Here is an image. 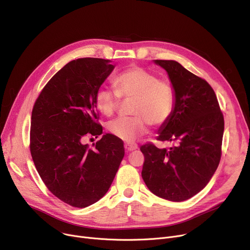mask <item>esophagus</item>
<instances>
[{"instance_id":"esophagus-1","label":"esophagus","mask_w":250,"mask_h":250,"mask_svg":"<svg viewBox=\"0 0 250 250\" xmlns=\"http://www.w3.org/2000/svg\"><path fill=\"white\" fill-rule=\"evenodd\" d=\"M125 149L126 151H134L138 149V145L137 144H133V143H126L125 144Z\"/></svg>"}]
</instances>
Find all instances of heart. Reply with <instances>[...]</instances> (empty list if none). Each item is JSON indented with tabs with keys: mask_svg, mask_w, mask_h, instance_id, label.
<instances>
[{
	"mask_svg": "<svg viewBox=\"0 0 250 250\" xmlns=\"http://www.w3.org/2000/svg\"><path fill=\"white\" fill-rule=\"evenodd\" d=\"M116 90L102 86L95 95V103L105 116L112 115L121 102V97L133 100L128 118H116L107 125L116 138L132 142L145 135L149 125L159 126L171 116L175 104L174 89L168 80L140 67H130L114 78Z\"/></svg>",
	"mask_w": 250,
	"mask_h": 250,
	"instance_id": "heart-1",
	"label": "heart"
}]
</instances>
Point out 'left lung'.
I'll return each mask as SVG.
<instances>
[{"instance_id":"left-lung-1","label":"left lung","mask_w":250,"mask_h":250,"mask_svg":"<svg viewBox=\"0 0 250 250\" xmlns=\"http://www.w3.org/2000/svg\"><path fill=\"white\" fill-rule=\"evenodd\" d=\"M154 62L167 72L175 93L174 109L160 126L158 140L173 142L175 146L168 150L153 144L142 146V177L157 196L182 202L200 192L218 168L224 117L206 80L175 61Z\"/></svg>"}]
</instances>
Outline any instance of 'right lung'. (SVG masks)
<instances>
[{
    "label": "right lung",
    "instance_id": "1",
    "mask_svg": "<svg viewBox=\"0 0 250 250\" xmlns=\"http://www.w3.org/2000/svg\"><path fill=\"white\" fill-rule=\"evenodd\" d=\"M113 69L109 60H74L47 82L32 109L30 152L37 172L52 194L72 207L98 202L125 156L122 140L110 134L93 148L83 143L102 134L95 95Z\"/></svg>",
    "mask_w": 250,
    "mask_h": 250
}]
</instances>
